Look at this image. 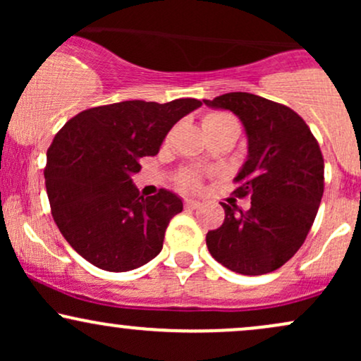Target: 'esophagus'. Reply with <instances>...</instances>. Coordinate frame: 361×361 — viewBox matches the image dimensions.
Listing matches in <instances>:
<instances>
[{
	"label": "esophagus",
	"instance_id": "34e87169",
	"mask_svg": "<svg viewBox=\"0 0 361 361\" xmlns=\"http://www.w3.org/2000/svg\"><path fill=\"white\" fill-rule=\"evenodd\" d=\"M183 205H185V209H198V207H200V202L198 200H195V198H185V202H183Z\"/></svg>",
	"mask_w": 361,
	"mask_h": 361
}]
</instances>
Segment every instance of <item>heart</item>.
Instances as JSON below:
<instances>
[{
	"label": "heart",
	"mask_w": 361,
	"mask_h": 361,
	"mask_svg": "<svg viewBox=\"0 0 361 361\" xmlns=\"http://www.w3.org/2000/svg\"><path fill=\"white\" fill-rule=\"evenodd\" d=\"M205 132H217V130H226V128H239L238 120L233 115L227 114V111H209L202 118ZM176 183L180 188L183 190H197L202 183V175L197 169H183V171L178 173Z\"/></svg>",
	"instance_id": "b5f03b06"
}]
</instances>
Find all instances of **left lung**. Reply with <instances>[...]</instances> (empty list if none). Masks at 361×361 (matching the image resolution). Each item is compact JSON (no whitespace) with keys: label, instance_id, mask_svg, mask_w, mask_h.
<instances>
[{"label":"left lung","instance_id":"obj_1","mask_svg":"<svg viewBox=\"0 0 361 361\" xmlns=\"http://www.w3.org/2000/svg\"><path fill=\"white\" fill-rule=\"evenodd\" d=\"M231 110L247 135V159L234 181L238 198L250 197V210L234 198L221 205L226 219L207 233L210 255L241 275H264L300 250L324 193V159L307 123L288 106L251 93H226L204 100Z\"/></svg>","mask_w":361,"mask_h":361}]
</instances>
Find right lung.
I'll use <instances>...</instances> for the list:
<instances>
[{"instance_id":"obj_1","label":"right lung","mask_w":361,"mask_h":361,"mask_svg":"<svg viewBox=\"0 0 361 361\" xmlns=\"http://www.w3.org/2000/svg\"><path fill=\"white\" fill-rule=\"evenodd\" d=\"M200 100H130L73 117L47 149L45 188L54 222L78 255L106 271H128L163 250L169 221L183 210L161 188L140 197L132 175Z\"/></svg>"}]
</instances>
